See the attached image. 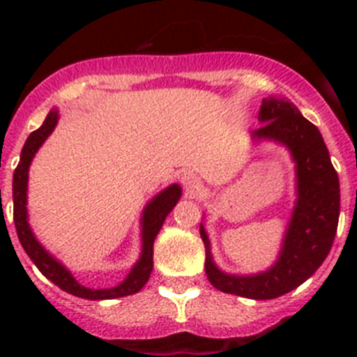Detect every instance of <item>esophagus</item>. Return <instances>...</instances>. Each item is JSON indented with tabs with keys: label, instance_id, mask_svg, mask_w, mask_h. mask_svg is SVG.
<instances>
[{
	"label": "esophagus",
	"instance_id": "34e87169",
	"mask_svg": "<svg viewBox=\"0 0 357 357\" xmlns=\"http://www.w3.org/2000/svg\"><path fill=\"white\" fill-rule=\"evenodd\" d=\"M182 184H184V188L188 189L189 193H198L202 189L200 178H198L195 173H185V175L182 176Z\"/></svg>",
	"mask_w": 357,
	"mask_h": 357
}]
</instances>
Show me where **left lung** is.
I'll return each mask as SVG.
<instances>
[{
    "label": "left lung",
    "mask_w": 357,
    "mask_h": 357,
    "mask_svg": "<svg viewBox=\"0 0 357 357\" xmlns=\"http://www.w3.org/2000/svg\"><path fill=\"white\" fill-rule=\"evenodd\" d=\"M263 127L252 132L255 141L286 146L295 162L296 200L279 257L259 273H225L214 264L211 241L200 223L206 245V273L223 293L270 301L298 288L317 272L333 247L340 218V181L320 130L284 98H264L259 110Z\"/></svg>",
    "instance_id": "left-lung-1"
}]
</instances>
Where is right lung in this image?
<instances>
[{
	"label": "right lung",
	"mask_w": 357,
	"mask_h": 357,
	"mask_svg": "<svg viewBox=\"0 0 357 357\" xmlns=\"http://www.w3.org/2000/svg\"><path fill=\"white\" fill-rule=\"evenodd\" d=\"M56 123H59V110H50V114L46 116L44 123L37 130L31 132L28 135L26 143H24L23 150H21V159H19L17 168L14 172V182H12V197H14V223L15 230H17V238L23 245L24 252L28 254L33 264L39 268V272L43 273L48 280H52L53 284H56L64 291L71 293L80 298H87V301H110V298H119V296L134 295L139 291L150 279V273L153 270V241H155L157 234H159L160 227H162L164 220L172 213L173 207L176 206V202L181 200L182 189L178 184H172L166 189H162L159 195L151 198L146 204L141 216V255L137 263L132 266L128 275L125 277L123 282H119L114 288L107 289H91L85 288L78 282L75 277L71 275L68 268L56 261L46 248L37 241L28 223V209H26V195H28V169L30 164L36 157L37 150L43 146V143L48 139V135L55 130Z\"/></svg>",
	"instance_id": "add662e5"
}]
</instances>
